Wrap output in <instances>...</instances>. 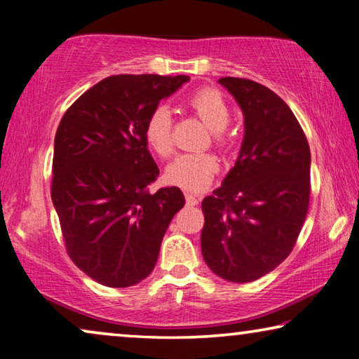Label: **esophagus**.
Instances as JSON below:
<instances>
[{"label": "esophagus", "instance_id": "1", "mask_svg": "<svg viewBox=\"0 0 359 359\" xmlns=\"http://www.w3.org/2000/svg\"><path fill=\"white\" fill-rule=\"evenodd\" d=\"M184 198H186V204H188V205H198L199 204V198L193 193H184Z\"/></svg>", "mask_w": 359, "mask_h": 359}]
</instances>
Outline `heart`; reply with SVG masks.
Here are the masks:
<instances>
[{
    "mask_svg": "<svg viewBox=\"0 0 359 359\" xmlns=\"http://www.w3.org/2000/svg\"><path fill=\"white\" fill-rule=\"evenodd\" d=\"M188 106L212 130V140L219 149L232 145V135L225 127L230 122V109L222 93L215 88H201L188 97ZM145 140L160 158L173 154V116L165 104L151 109L145 121ZM219 171V161L210 154H183L171 161L165 171L166 181L188 191H203L212 183Z\"/></svg>",
    "mask_w": 359,
    "mask_h": 359,
    "instance_id": "obj_1",
    "label": "heart"
}]
</instances>
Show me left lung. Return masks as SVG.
<instances>
[{
	"mask_svg": "<svg viewBox=\"0 0 359 359\" xmlns=\"http://www.w3.org/2000/svg\"><path fill=\"white\" fill-rule=\"evenodd\" d=\"M242 107L240 155L203 201L204 262L222 279L252 283L292 252L311 199V149L289 106L247 78L219 80Z\"/></svg>",
	"mask_w": 359,
	"mask_h": 359,
	"instance_id": "1",
	"label": "left lung"
}]
</instances>
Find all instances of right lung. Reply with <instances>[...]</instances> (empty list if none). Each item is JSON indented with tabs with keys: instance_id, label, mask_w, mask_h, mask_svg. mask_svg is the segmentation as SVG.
<instances>
[{
	"instance_id": "right-lung-1",
	"label": "right lung",
	"mask_w": 359,
	"mask_h": 359,
	"mask_svg": "<svg viewBox=\"0 0 359 359\" xmlns=\"http://www.w3.org/2000/svg\"><path fill=\"white\" fill-rule=\"evenodd\" d=\"M186 75H112L83 93L55 134L52 203L65 248L83 273L107 287H129L154 271L180 188L150 193L160 170L145 121Z\"/></svg>"
}]
</instances>
